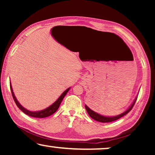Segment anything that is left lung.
<instances>
[{
  "label": "left lung",
  "instance_id": "obj_1",
  "mask_svg": "<svg viewBox=\"0 0 155 155\" xmlns=\"http://www.w3.org/2000/svg\"><path fill=\"white\" fill-rule=\"evenodd\" d=\"M137 97H136V98L134 99V101H133L132 104L129 107V108L126 110V111H125L124 113L120 114H119V115H117L115 116H105L101 115V114H99L98 113H97V112L92 111V110L90 109V108H89L86 104H85V109L87 110V111L89 116H90V117L92 118V119L97 120V121L101 122V123L112 122V121H114V120L119 119V118L123 117V116L126 115V114H128L131 109H132V108L133 107V106H134V104H135V101H136V100H137Z\"/></svg>",
  "mask_w": 155,
  "mask_h": 155
}]
</instances>
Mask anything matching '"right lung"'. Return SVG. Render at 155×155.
Returning <instances> with one entry per match:
<instances>
[{"label":"right lung","instance_id":"right-lung-1","mask_svg":"<svg viewBox=\"0 0 155 155\" xmlns=\"http://www.w3.org/2000/svg\"><path fill=\"white\" fill-rule=\"evenodd\" d=\"M10 90H11L12 97H13L15 102L16 105L18 106V107L22 112H24L25 114H27V115H28L29 116H31V117H35V118H46V117H48V116H49L51 115H52V114H54L55 112H56L57 110H58L59 107H60L61 101H63V98H64V97L65 96V95H66V94L68 93V92L69 91L70 89H71V87L68 88L66 90L64 91V92H63L62 94H61V96L58 97V99H57V100L55 101L54 104H52L49 106L48 107L46 108L45 109L41 110V111H29V110L25 109V108L23 107L21 105L20 103H19V101L17 100L16 97H15V96L13 90H12V88L11 83H10Z\"/></svg>","mask_w":155,"mask_h":155}]
</instances>
